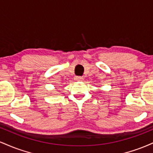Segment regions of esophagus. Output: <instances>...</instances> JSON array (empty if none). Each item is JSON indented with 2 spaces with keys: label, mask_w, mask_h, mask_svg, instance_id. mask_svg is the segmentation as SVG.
I'll list each match as a JSON object with an SVG mask.
<instances>
[{
  "label": "esophagus",
  "mask_w": 153,
  "mask_h": 153,
  "mask_svg": "<svg viewBox=\"0 0 153 153\" xmlns=\"http://www.w3.org/2000/svg\"><path fill=\"white\" fill-rule=\"evenodd\" d=\"M75 80L80 81V80H83V78H82V77H81V76H76V77H75Z\"/></svg>",
  "instance_id": "34e87169"
}]
</instances>
